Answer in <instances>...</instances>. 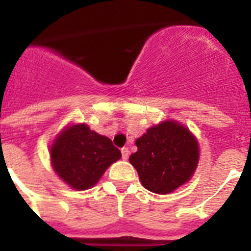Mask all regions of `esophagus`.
Masks as SVG:
<instances>
[{"label": "esophagus", "mask_w": 251, "mask_h": 251, "mask_svg": "<svg viewBox=\"0 0 251 251\" xmlns=\"http://www.w3.org/2000/svg\"><path fill=\"white\" fill-rule=\"evenodd\" d=\"M128 157H129V150L128 148H123L122 150V158L128 159Z\"/></svg>", "instance_id": "esophagus-1"}]
</instances>
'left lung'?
Listing matches in <instances>:
<instances>
[{
  "instance_id": "left-lung-1",
  "label": "left lung",
  "mask_w": 251,
  "mask_h": 251,
  "mask_svg": "<svg viewBox=\"0 0 251 251\" xmlns=\"http://www.w3.org/2000/svg\"><path fill=\"white\" fill-rule=\"evenodd\" d=\"M137 152L129 162L148 191L167 195L194 176L200 148L196 137L177 121H163L148 128L136 141Z\"/></svg>"
}]
</instances>
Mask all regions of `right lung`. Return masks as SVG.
<instances>
[{
	"label": "right lung",
	"instance_id": "1",
	"mask_svg": "<svg viewBox=\"0 0 251 251\" xmlns=\"http://www.w3.org/2000/svg\"><path fill=\"white\" fill-rule=\"evenodd\" d=\"M121 157V151L108 137L98 134L84 123L68 124L50 147L52 170L76 191L97 185L106 168Z\"/></svg>",
	"mask_w": 251,
	"mask_h": 251
}]
</instances>
